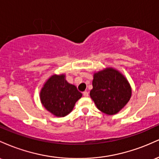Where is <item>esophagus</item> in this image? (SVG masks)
<instances>
[{
    "instance_id": "obj_1",
    "label": "esophagus",
    "mask_w": 159,
    "mask_h": 159,
    "mask_svg": "<svg viewBox=\"0 0 159 159\" xmlns=\"http://www.w3.org/2000/svg\"><path fill=\"white\" fill-rule=\"evenodd\" d=\"M83 96H84V97H88L89 96V93L87 91H84V92H83Z\"/></svg>"
}]
</instances>
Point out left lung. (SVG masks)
I'll use <instances>...</instances> for the list:
<instances>
[{
	"label": "left lung",
	"instance_id": "8db88e82",
	"mask_svg": "<svg viewBox=\"0 0 159 159\" xmlns=\"http://www.w3.org/2000/svg\"><path fill=\"white\" fill-rule=\"evenodd\" d=\"M90 98L97 108L107 115L116 114L132 96V87L126 78L112 67L95 72Z\"/></svg>",
	"mask_w": 159,
	"mask_h": 159
}]
</instances>
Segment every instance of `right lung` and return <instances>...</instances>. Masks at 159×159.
<instances>
[{
    "instance_id": "add662e5",
    "label": "right lung",
    "mask_w": 159,
    "mask_h": 159,
    "mask_svg": "<svg viewBox=\"0 0 159 159\" xmlns=\"http://www.w3.org/2000/svg\"><path fill=\"white\" fill-rule=\"evenodd\" d=\"M82 96L77 87L66 80V75H52L40 90L42 105L58 117H63L73 110L76 102Z\"/></svg>"
}]
</instances>
